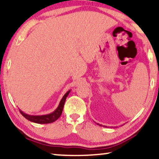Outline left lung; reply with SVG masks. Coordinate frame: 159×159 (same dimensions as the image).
<instances>
[{
  "mask_svg": "<svg viewBox=\"0 0 159 159\" xmlns=\"http://www.w3.org/2000/svg\"><path fill=\"white\" fill-rule=\"evenodd\" d=\"M98 124V125H99V126H102V125H101V124Z\"/></svg>",
  "mask_w": 159,
  "mask_h": 159,
  "instance_id": "8db88e82",
  "label": "left lung"
}]
</instances>
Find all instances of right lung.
<instances>
[{"label":"right lung","instance_id":"1","mask_svg":"<svg viewBox=\"0 0 159 159\" xmlns=\"http://www.w3.org/2000/svg\"><path fill=\"white\" fill-rule=\"evenodd\" d=\"M70 90L66 92L65 94L62 98V99L60 100V102L59 105H58L57 108L54 111H52V113L50 114H45V115L36 116V115H30V114L24 113V112L23 111H21L20 109H19V111H20L22 115L25 117V119H27L28 120L32 122H34V123H37V124L52 123V122H54L57 120V119L61 116V114H62L66 98H67L68 94H70Z\"/></svg>","mask_w":159,"mask_h":159}]
</instances>
